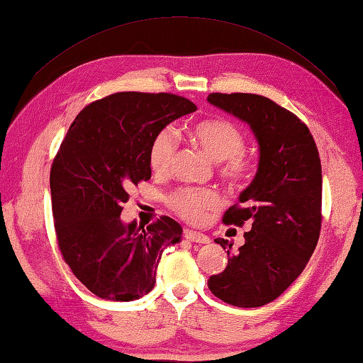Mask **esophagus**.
<instances>
[{
	"label": "esophagus",
	"mask_w": 363,
	"mask_h": 363,
	"mask_svg": "<svg viewBox=\"0 0 363 363\" xmlns=\"http://www.w3.org/2000/svg\"><path fill=\"white\" fill-rule=\"evenodd\" d=\"M184 236L189 241H194V242H199V245H208L211 241L208 235H203L200 232H195V230H184Z\"/></svg>",
	"instance_id": "esophagus-1"
}]
</instances>
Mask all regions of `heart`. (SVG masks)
I'll use <instances>...</instances> for the list:
<instances>
[{
    "label": "heart",
    "mask_w": 363,
    "mask_h": 363,
    "mask_svg": "<svg viewBox=\"0 0 363 363\" xmlns=\"http://www.w3.org/2000/svg\"><path fill=\"white\" fill-rule=\"evenodd\" d=\"M190 138L206 152L211 160L223 163L220 174L228 182L240 184L252 173V162L241 152L245 150V135L228 121L211 118L194 125ZM177 141L173 130L163 128L149 146V164L154 173L163 174L169 169L176 154ZM169 208L190 222H200L209 211L219 208L220 199L209 189H179L168 196Z\"/></svg>",
    "instance_id": "b5f03b06"
}]
</instances>
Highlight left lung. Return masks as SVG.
I'll list each match as a JSON object with an SVG mask.
<instances>
[{"label":"left lung","mask_w":363,"mask_h":363,"mask_svg":"<svg viewBox=\"0 0 363 363\" xmlns=\"http://www.w3.org/2000/svg\"><path fill=\"white\" fill-rule=\"evenodd\" d=\"M208 103L249 125L259 144V167L223 222L242 225L245 245L217 238L228 263L211 276L217 298L240 308L273 301L298 278L318 245L322 206V168L305 123L269 98L254 94H211Z\"/></svg>","instance_id":"8db88e82"}]
</instances>
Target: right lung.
Returning a JSON list of instances; mask_svg holds the SVG:
<instances>
[{
	"instance_id": "right-lung-1",
	"label": "right lung",
	"mask_w": 363,
	"mask_h": 363,
	"mask_svg": "<svg viewBox=\"0 0 363 363\" xmlns=\"http://www.w3.org/2000/svg\"><path fill=\"white\" fill-rule=\"evenodd\" d=\"M196 111L171 94L121 91L85 106L52 163L50 194L58 247L76 278L111 301L152 291L164 247L181 241L168 216L150 225L123 223L128 190L150 179L149 146L176 118Z\"/></svg>"
}]
</instances>
